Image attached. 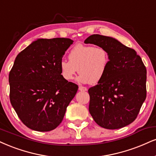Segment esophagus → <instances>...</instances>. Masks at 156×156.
I'll use <instances>...</instances> for the list:
<instances>
[{
	"label": "esophagus",
	"instance_id": "34e87169",
	"mask_svg": "<svg viewBox=\"0 0 156 156\" xmlns=\"http://www.w3.org/2000/svg\"><path fill=\"white\" fill-rule=\"evenodd\" d=\"M78 90L80 91H87V89H86V87H84V86H80L79 88H78Z\"/></svg>",
	"mask_w": 156,
	"mask_h": 156
}]
</instances>
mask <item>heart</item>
Wrapping results in <instances>:
<instances>
[{"instance_id":"1","label":"heart","mask_w":156,"mask_h":156,"mask_svg":"<svg viewBox=\"0 0 156 156\" xmlns=\"http://www.w3.org/2000/svg\"><path fill=\"white\" fill-rule=\"evenodd\" d=\"M69 60L59 62L62 76L67 80L80 73L78 81L91 84L98 83L105 75L109 64L108 51L102 47L78 44L69 53Z\"/></svg>"}]
</instances>
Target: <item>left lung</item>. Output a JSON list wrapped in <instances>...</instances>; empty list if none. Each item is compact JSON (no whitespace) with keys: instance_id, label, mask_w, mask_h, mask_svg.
<instances>
[{"instance_id":"8db88e82","label":"left lung","mask_w":156,"mask_h":156,"mask_svg":"<svg viewBox=\"0 0 156 156\" xmlns=\"http://www.w3.org/2000/svg\"><path fill=\"white\" fill-rule=\"evenodd\" d=\"M84 43L105 48L110 59L105 76L88 91L90 114L105 129H118L130 124L147 93V70L141 57L112 37L94 34Z\"/></svg>"}]
</instances>
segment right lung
Returning a JSON list of instances; mask_svg holds the SVG:
<instances>
[{"instance_id": "1", "label": "right lung", "mask_w": 156, "mask_h": 156, "mask_svg": "<svg viewBox=\"0 0 156 156\" xmlns=\"http://www.w3.org/2000/svg\"><path fill=\"white\" fill-rule=\"evenodd\" d=\"M73 41L39 38L16 56L9 73L11 104L26 126L49 132L62 121L78 86L62 76L59 62Z\"/></svg>"}]
</instances>
